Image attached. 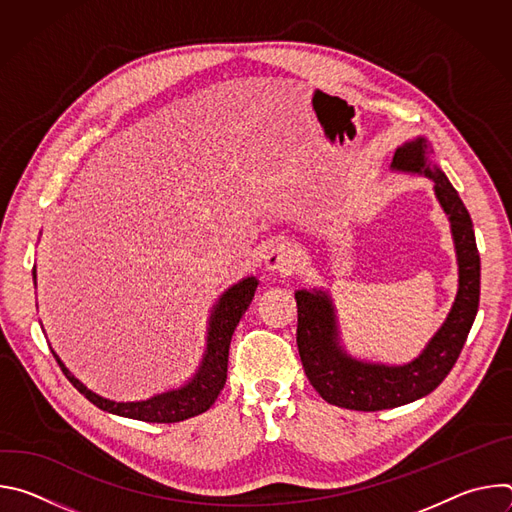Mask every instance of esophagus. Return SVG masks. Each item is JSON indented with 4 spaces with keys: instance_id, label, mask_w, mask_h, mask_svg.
I'll list each match as a JSON object with an SVG mask.
<instances>
[{
    "instance_id": "34e87169",
    "label": "esophagus",
    "mask_w": 512,
    "mask_h": 512,
    "mask_svg": "<svg viewBox=\"0 0 512 512\" xmlns=\"http://www.w3.org/2000/svg\"><path fill=\"white\" fill-rule=\"evenodd\" d=\"M300 255L294 245L289 243H277L271 247V251L265 257V267L273 273H291L298 267Z\"/></svg>"
}]
</instances>
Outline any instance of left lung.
Segmentation results:
<instances>
[{
  "instance_id": "8db88e82",
  "label": "left lung",
  "mask_w": 512,
  "mask_h": 512,
  "mask_svg": "<svg viewBox=\"0 0 512 512\" xmlns=\"http://www.w3.org/2000/svg\"><path fill=\"white\" fill-rule=\"evenodd\" d=\"M433 150L425 137L403 143L393 156L391 170L423 174L433 180L458 255L456 302L423 352L407 364L389 367L379 362L356 360L340 346L336 314L330 296L322 289H298V350L306 377L330 405L354 411L393 409L425 397L440 385L456 364L480 302V255L472 218L446 174L429 162Z\"/></svg>"
}]
</instances>
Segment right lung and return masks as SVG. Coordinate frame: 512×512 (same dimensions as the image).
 <instances>
[{
    "label": "right lung",
    "instance_id": "1",
    "mask_svg": "<svg viewBox=\"0 0 512 512\" xmlns=\"http://www.w3.org/2000/svg\"><path fill=\"white\" fill-rule=\"evenodd\" d=\"M32 277L36 283V267L32 269ZM255 277H245L243 281L229 287L225 294L218 298L216 306L212 308L210 320H208V336H206V350L202 356L200 367L196 375L180 389H172L160 395H154L145 401H129V403H117L111 399H105L93 391H89L75 375H72L64 362L54 354L56 362L64 377L72 383L81 395H85L93 405H97L103 411H109L113 415L139 419L148 423H176L184 421L188 417L200 415L216 401L218 393L223 391L227 381V364H229V346L233 332L247 312L255 289H257Z\"/></svg>",
    "mask_w": 512,
    "mask_h": 512
}]
</instances>
